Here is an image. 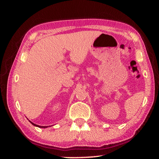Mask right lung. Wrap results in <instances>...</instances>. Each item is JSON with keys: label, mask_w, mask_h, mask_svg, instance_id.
<instances>
[{"label": "right lung", "mask_w": 159, "mask_h": 159, "mask_svg": "<svg viewBox=\"0 0 159 159\" xmlns=\"http://www.w3.org/2000/svg\"><path fill=\"white\" fill-rule=\"evenodd\" d=\"M30 122H31V121H30ZM31 123L34 126H35V127H40V128H47L48 127V126H39V125H35V124H34V123H32V122H31Z\"/></svg>", "instance_id": "1"}]
</instances>
